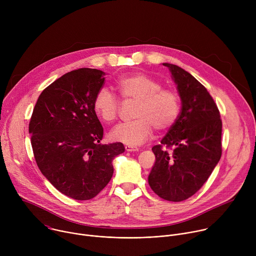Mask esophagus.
<instances>
[{
    "mask_svg": "<svg viewBox=\"0 0 256 256\" xmlns=\"http://www.w3.org/2000/svg\"><path fill=\"white\" fill-rule=\"evenodd\" d=\"M126 152H136L138 151V148H136V147H130V146H126Z\"/></svg>",
    "mask_w": 256,
    "mask_h": 256,
    "instance_id": "34e87169",
    "label": "esophagus"
}]
</instances>
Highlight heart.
<instances>
[{"label":"heart","instance_id":"b5f03b06","mask_svg":"<svg viewBox=\"0 0 256 256\" xmlns=\"http://www.w3.org/2000/svg\"><path fill=\"white\" fill-rule=\"evenodd\" d=\"M116 88L124 102L134 101V120L116 126L110 132L114 142L138 146L147 140L153 128L167 132L177 122L181 112V98L173 88H162L158 79L144 72H132L120 77ZM93 112L105 124L114 122L120 104L106 88L99 89L93 99Z\"/></svg>","mask_w":256,"mask_h":256}]
</instances>
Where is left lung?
<instances>
[{"label": "left lung", "mask_w": 256, "mask_h": 256, "mask_svg": "<svg viewBox=\"0 0 256 256\" xmlns=\"http://www.w3.org/2000/svg\"><path fill=\"white\" fill-rule=\"evenodd\" d=\"M163 66L171 72L182 107L176 124L161 144L152 148L156 162L149 175V184L161 198L182 202L200 190L220 161L222 120L204 85L176 64L165 62Z\"/></svg>", "instance_id": "8db88e82"}]
</instances>
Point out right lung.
<instances>
[{
    "label": "right lung",
    "mask_w": 256,
    "mask_h": 256,
    "mask_svg": "<svg viewBox=\"0 0 256 256\" xmlns=\"http://www.w3.org/2000/svg\"><path fill=\"white\" fill-rule=\"evenodd\" d=\"M104 81L96 68L66 72L42 92L29 122L40 170L58 192L78 200L95 198L107 186L112 160L124 152L122 142L99 144L103 128L92 104Z\"/></svg>",
    "instance_id": "1"
}]
</instances>
